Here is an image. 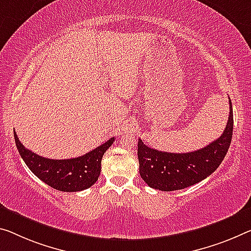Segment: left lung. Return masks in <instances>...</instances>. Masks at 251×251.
<instances>
[{
	"mask_svg": "<svg viewBox=\"0 0 251 251\" xmlns=\"http://www.w3.org/2000/svg\"><path fill=\"white\" fill-rule=\"evenodd\" d=\"M229 104V119L223 133L200 150L185 153L159 151L139 139V173L148 186L164 192L183 190L215 172L225 159L232 139L233 111L230 99Z\"/></svg>",
	"mask_w": 251,
	"mask_h": 251,
	"instance_id": "obj_1",
	"label": "left lung"
}]
</instances>
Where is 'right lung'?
I'll list each match as a JSON object with an SVG mask.
<instances>
[{
  "label": "right lung",
  "instance_id": "obj_1",
  "mask_svg": "<svg viewBox=\"0 0 251 251\" xmlns=\"http://www.w3.org/2000/svg\"><path fill=\"white\" fill-rule=\"evenodd\" d=\"M14 139L19 153L30 171L50 187L61 192H78L94 185L101 173L104 152L114 141V138H111L100 147L77 158L49 159L26 149L19 140L15 131Z\"/></svg>",
  "mask_w": 251,
  "mask_h": 251
}]
</instances>
